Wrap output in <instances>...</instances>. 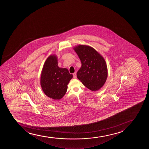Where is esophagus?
I'll return each instance as SVG.
<instances>
[{
  "label": "esophagus",
  "instance_id": "esophagus-1",
  "mask_svg": "<svg viewBox=\"0 0 149 149\" xmlns=\"http://www.w3.org/2000/svg\"><path fill=\"white\" fill-rule=\"evenodd\" d=\"M73 76L74 78H77L76 73H74L73 74Z\"/></svg>",
  "mask_w": 149,
  "mask_h": 149
}]
</instances>
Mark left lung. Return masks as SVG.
<instances>
[{
    "label": "left lung",
    "mask_w": 149,
    "mask_h": 149,
    "mask_svg": "<svg viewBox=\"0 0 149 149\" xmlns=\"http://www.w3.org/2000/svg\"><path fill=\"white\" fill-rule=\"evenodd\" d=\"M74 50L81 63L77 78L91 91H98L107 79V66L104 58L91 46L79 45Z\"/></svg>",
    "instance_id": "obj_1"
}]
</instances>
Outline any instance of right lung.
I'll list each match as a JSON object with an SVG mask.
<instances>
[{"mask_svg": "<svg viewBox=\"0 0 149 149\" xmlns=\"http://www.w3.org/2000/svg\"><path fill=\"white\" fill-rule=\"evenodd\" d=\"M73 78L66 68H58L55 55L49 56L43 65L40 84L45 95L54 100H60L66 93L68 84Z\"/></svg>", "mask_w": 149, "mask_h": 149, "instance_id": "obj_1", "label": "right lung"}]
</instances>
